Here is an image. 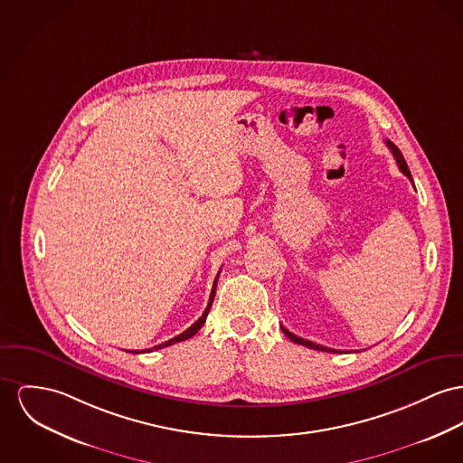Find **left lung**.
<instances>
[{"instance_id": "left-lung-1", "label": "left lung", "mask_w": 463, "mask_h": 463, "mask_svg": "<svg viewBox=\"0 0 463 463\" xmlns=\"http://www.w3.org/2000/svg\"><path fill=\"white\" fill-rule=\"evenodd\" d=\"M386 142V146H388V149L392 151V155L395 157V161H397V165H399V168H401L402 174L403 175H407L409 177V181L412 183V177H411V172H409V166H407V163H405V159H403V156H402L401 149L393 144V142H390V140H384ZM414 184V183H412ZM282 332L286 334V337L289 340H293L295 344H300V345H307L310 349H317V351H326V353H339L337 349H330V347H325V345H319V344H316V342H312V340L302 339V337H297L295 334H291L289 330H286L284 326H282Z\"/></svg>"}]
</instances>
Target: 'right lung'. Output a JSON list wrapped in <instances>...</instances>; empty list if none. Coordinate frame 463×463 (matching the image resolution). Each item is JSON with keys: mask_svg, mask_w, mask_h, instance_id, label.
Wrapping results in <instances>:
<instances>
[{"mask_svg": "<svg viewBox=\"0 0 463 463\" xmlns=\"http://www.w3.org/2000/svg\"><path fill=\"white\" fill-rule=\"evenodd\" d=\"M217 279H219V272H217L216 280H214V286H213V291H211V298H209V304H207V308L203 310V314L200 316V319L198 321H194L185 332L183 334H179L177 337H174V339L166 340V342H163V344H157L155 347H149V349H142V351H129V353H135V354H138V353H151V351H155V349H161V347H168V345H172V344H175V342H183V340L191 339L202 326H203V323H205V319H207V314H209V310L213 307V302H214V297H216V286H217Z\"/></svg>", "mask_w": 463, "mask_h": 463, "instance_id": "right-lung-1", "label": "right lung"}]
</instances>
